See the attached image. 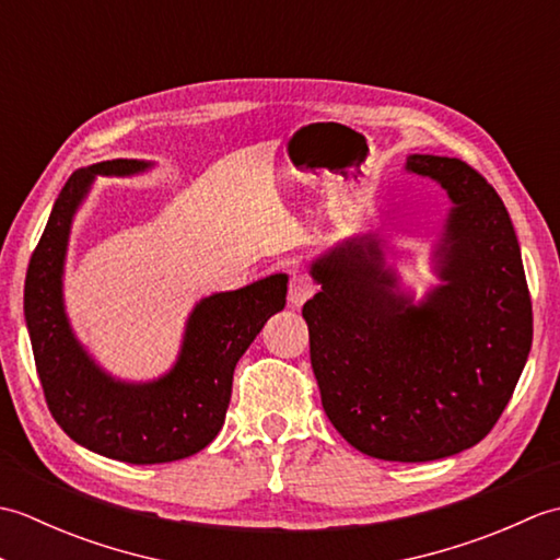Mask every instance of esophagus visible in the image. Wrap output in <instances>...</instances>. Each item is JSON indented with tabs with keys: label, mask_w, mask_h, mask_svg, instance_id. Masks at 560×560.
<instances>
[{
	"label": "esophagus",
	"mask_w": 560,
	"mask_h": 560,
	"mask_svg": "<svg viewBox=\"0 0 560 560\" xmlns=\"http://www.w3.org/2000/svg\"><path fill=\"white\" fill-rule=\"evenodd\" d=\"M313 293H315L313 279L305 277V273H293L289 281V303L293 307H301L307 299H313Z\"/></svg>",
	"instance_id": "34e87169"
}]
</instances>
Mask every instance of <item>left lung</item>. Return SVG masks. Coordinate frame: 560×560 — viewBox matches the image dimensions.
Here are the masks:
<instances>
[{
    "mask_svg": "<svg viewBox=\"0 0 560 560\" xmlns=\"http://www.w3.org/2000/svg\"><path fill=\"white\" fill-rule=\"evenodd\" d=\"M409 173L452 209L433 253L440 287L413 303L371 235L311 265L303 305L311 363L331 425L363 455L443 459L501 419L532 349V301L503 199L459 159L411 153Z\"/></svg>",
    "mask_w": 560,
    "mask_h": 560,
    "instance_id": "left-lung-1",
    "label": "left lung"
}]
</instances>
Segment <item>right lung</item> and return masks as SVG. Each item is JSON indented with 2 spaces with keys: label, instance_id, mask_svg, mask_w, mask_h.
I'll return each instance as SVG.
<instances>
[{
  "label": "right lung",
  "instance_id": "add662e5",
  "mask_svg": "<svg viewBox=\"0 0 560 560\" xmlns=\"http://www.w3.org/2000/svg\"><path fill=\"white\" fill-rule=\"evenodd\" d=\"M147 161L117 159L79 168L59 192L23 289L35 368L59 428L91 452L129 464L185 459L219 435L241 355L287 305V273L201 299L189 313L177 361L151 383L115 380L91 359L65 313L62 277L74 213L96 175H137Z\"/></svg>",
  "mask_w": 560,
  "mask_h": 560
}]
</instances>
